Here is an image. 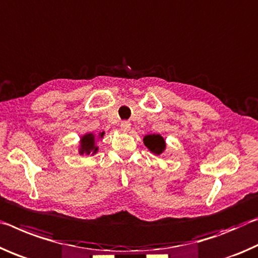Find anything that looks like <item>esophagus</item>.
<instances>
[{
  "mask_svg": "<svg viewBox=\"0 0 258 258\" xmlns=\"http://www.w3.org/2000/svg\"><path fill=\"white\" fill-rule=\"evenodd\" d=\"M130 128H132V123H130L129 121L121 122V130H122V132H124V133L129 132Z\"/></svg>",
  "mask_w": 258,
  "mask_h": 258,
  "instance_id": "1",
  "label": "esophagus"
}]
</instances>
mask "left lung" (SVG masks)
Segmentation results:
<instances>
[{
    "mask_svg": "<svg viewBox=\"0 0 258 258\" xmlns=\"http://www.w3.org/2000/svg\"><path fill=\"white\" fill-rule=\"evenodd\" d=\"M144 144L152 153L160 155L166 150V142L161 135H146L144 137Z\"/></svg>",
    "mask_w": 258,
    "mask_h": 258,
    "instance_id": "left-lung-1",
    "label": "left lung"
}]
</instances>
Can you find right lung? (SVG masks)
<instances>
[{"mask_svg":"<svg viewBox=\"0 0 258 258\" xmlns=\"http://www.w3.org/2000/svg\"><path fill=\"white\" fill-rule=\"evenodd\" d=\"M104 132L99 133V138H103ZM96 137L94 134H86L84 136L81 137V142H80V149L79 153L80 154H95L97 151H98V147L96 146Z\"/></svg>","mask_w":258,"mask_h":258,"instance_id":"1","label":"right lung"}]
</instances>
